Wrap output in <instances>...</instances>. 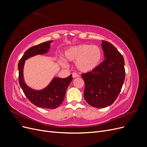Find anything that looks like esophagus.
<instances>
[{"label":"esophagus","instance_id":"1","mask_svg":"<svg viewBox=\"0 0 147 147\" xmlns=\"http://www.w3.org/2000/svg\"><path fill=\"white\" fill-rule=\"evenodd\" d=\"M72 77H73V78H77V77H78L80 76H79V75L78 74L75 73V72H74L72 74Z\"/></svg>","mask_w":147,"mask_h":147}]
</instances>
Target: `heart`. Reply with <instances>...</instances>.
Wrapping results in <instances>:
<instances>
[{"label":"heart","mask_w":147,"mask_h":147,"mask_svg":"<svg viewBox=\"0 0 147 147\" xmlns=\"http://www.w3.org/2000/svg\"><path fill=\"white\" fill-rule=\"evenodd\" d=\"M64 56L66 59L75 62L76 68L82 72H89L94 70L100 63L102 58L100 48L97 45L81 44L70 48L65 51ZM64 66V61H60Z\"/></svg>","instance_id":"heart-1"}]
</instances>
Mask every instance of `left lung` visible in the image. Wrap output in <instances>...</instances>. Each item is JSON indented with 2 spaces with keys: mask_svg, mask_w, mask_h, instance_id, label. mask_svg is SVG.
<instances>
[{
  "mask_svg": "<svg viewBox=\"0 0 147 147\" xmlns=\"http://www.w3.org/2000/svg\"><path fill=\"white\" fill-rule=\"evenodd\" d=\"M105 60L91 72L82 74L85 83L84 97L96 108H104L117 99L125 79L124 61L112 43L102 41Z\"/></svg>",
  "mask_w": 147,
  "mask_h": 147,
  "instance_id": "obj_1",
  "label": "left lung"
}]
</instances>
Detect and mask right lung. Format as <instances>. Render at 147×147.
I'll list each match as a JSON object with an SVG mask.
<instances>
[{
	"mask_svg": "<svg viewBox=\"0 0 147 147\" xmlns=\"http://www.w3.org/2000/svg\"><path fill=\"white\" fill-rule=\"evenodd\" d=\"M52 42L48 41L30 47L24 53L18 63L19 83L26 96L34 105L40 108L50 109L58 107L63 102L67 88L73 79L72 75H70L65 78L55 77L45 88L41 90H35L25 83L23 68L26 59L35 55L47 53Z\"/></svg>",
	"mask_w": 147,
	"mask_h": 147,
	"instance_id": "right-lung-1",
	"label": "right lung"
}]
</instances>
